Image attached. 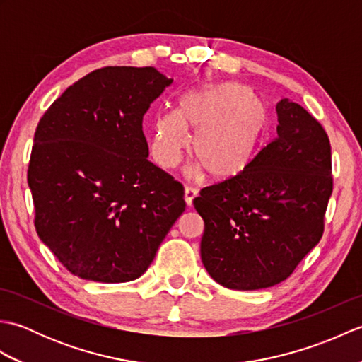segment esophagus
<instances>
[{"instance_id":"1","label":"esophagus","mask_w":362,"mask_h":362,"mask_svg":"<svg viewBox=\"0 0 362 362\" xmlns=\"http://www.w3.org/2000/svg\"><path fill=\"white\" fill-rule=\"evenodd\" d=\"M196 196H197V191L194 188H189V187L185 188V194H183V197H185V202L188 206L193 205V201Z\"/></svg>"}]
</instances>
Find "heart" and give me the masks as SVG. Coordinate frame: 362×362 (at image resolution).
<instances>
[{
    "label": "heart",
    "instance_id": "heart-1",
    "mask_svg": "<svg viewBox=\"0 0 362 362\" xmlns=\"http://www.w3.org/2000/svg\"><path fill=\"white\" fill-rule=\"evenodd\" d=\"M194 135L191 158L211 180L243 175L257 160L267 135V112L250 87L236 82L204 83L183 93L174 113L158 115L152 153L158 165L173 166Z\"/></svg>",
    "mask_w": 362,
    "mask_h": 362
}]
</instances>
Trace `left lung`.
Returning <instances> with one entry per match:
<instances>
[{"label": "left lung", "mask_w": 362, "mask_h": 362, "mask_svg": "<svg viewBox=\"0 0 362 362\" xmlns=\"http://www.w3.org/2000/svg\"><path fill=\"white\" fill-rule=\"evenodd\" d=\"M276 138L243 175L201 191L202 263L214 281L238 291L286 280L320 241L333 191L332 146L319 121L284 98Z\"/></svg>", "instance_id": "8db88e82"}]
</instances>
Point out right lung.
I'll use <instances>...</instances> for the list:
<instances>
[{
    "instance_id": "add662e5",
    "label": "right lung",
    "mask_w": 362,
    "mask_h": 362,
    "mask_svg": "<svg viewBox=\"0 0 362 362\" xmlns=\"http://www.w3.org/2000/svg\"><path fill=\"white\" fill-rule=\"evenodd\" d=\"M171 83L153 66H105L38 122L28 169L35 230L73 275L138 279L185 211L183 187L148 160L143 134L144 113Z\"/></svg>"
}]
</instances>
